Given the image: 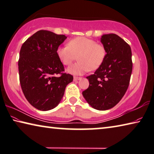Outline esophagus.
Listing matches in <instances>:
<instances>
[{"instance_id":"esophagus-1","label":"esophagus","mask_w":154,"mask_h":154,"mask_svg":"<svg viewBox=\"0 0 154 154\" xmlns=\"http://www.w3.org/2000/svg\"><path fill=\"white\" fill-rule=\"evenodd\" d=\"M80 79H81V78L80 77H76V76L74 77V81H75V82H76V81H78V80H79Z\"/></svg>"}]
</instances>
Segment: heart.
<instances>
[{
	"label": "heart",
	"mask_w": 154,
	"mask_h": 154,
	"mask_svg": "<svg viewBox=\"0 0 154 154\" xmlns=\"http://www.w3.org/2000/svg\"><path fill=\"white\" fill-rule=\"evenodd\" d=\"M57 54L60 62L69 65L76 59L79 62L68 67L67 72L74 75H80L89 70H95L100 67L106 56L104 45L94 39L79 37L70 40L67 46H59Z\"/></svg>",
	"instance_id": "obj_1"
}]
</instances>
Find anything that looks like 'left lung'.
<instances>
[{
    "mask_svg": "<svg viewBox=\"0 0 154 154\" xmlns=\"http://www.w3.org/2000/svg\"><path fill=\"white\" fill-rule=\"evenodd\" d=\"M106 56L100 67L87 77L89 86L82 91L90 106L99 110L114 107L125 95L132 72L131 48L117 35H103Z\"/></svg>",
    "mask_w": 154,
    "mask_h": 154,
    "instance_id": "8db88e82",
    "label": "left lung"
}]
</instances>
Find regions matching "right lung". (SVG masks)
Masks as SVG:
<instances>
[{
	"label": "right lung",
	"mask_w": 154,
	"mask_h": 154,
	"mask_svg": "<svg viewBox=\"0 0 154 154\" xmlns=\"http://www.w3.org/2000/svg\"><path fill=\"white\" fill-rule=\"evenodd\" d=\"M66 38L65 35L40 30L20 49V85L28 102L37 109L46 111L56 107L65 87L73 81V75L63 73L64 66L57 54V49Z\"/></svg>",
	"instance_id": "add662e5"
}]
</instances>
